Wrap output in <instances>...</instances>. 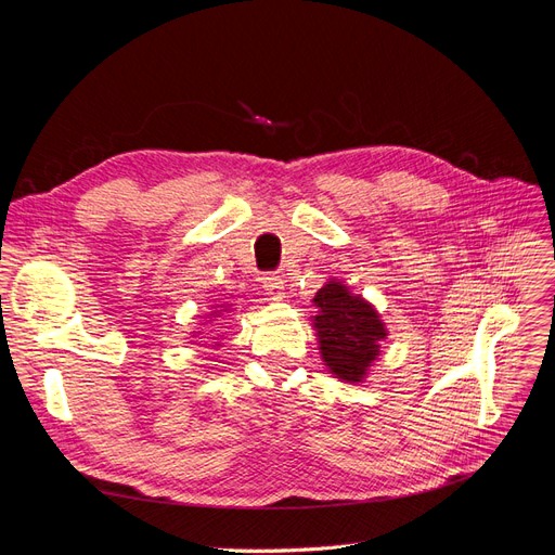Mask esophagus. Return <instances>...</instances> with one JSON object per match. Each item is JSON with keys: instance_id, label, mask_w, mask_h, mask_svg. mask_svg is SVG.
Wrapping results in <instances>:
<instances>
[{"instance_id": "esophagus-1", "label": "esophagus", "mask_w": 555, "mask_h": 555, "mask_svg": "<svg viewBox=\"0 0 555 555\" xmlns=\"http://www.w3.org/2000/svg\"><path fill=\"white\" fill-rule=\"evenodd\" d=\"M263 289H266L268 296L280 300V298H284V280L280 275H266L263 278Z\"/></svg>"}]
</instances>
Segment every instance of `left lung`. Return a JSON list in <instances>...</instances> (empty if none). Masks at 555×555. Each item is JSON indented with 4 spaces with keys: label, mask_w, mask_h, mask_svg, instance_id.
I'll list each match as a JSON object with an SVG mask.
<instances>
[{
    "label": "left lung",
    "mask_w": 555,
    "mask_h": 555,
    "mask_svg": "<svg viewBox=\"0 0 555 555\" xmlns=\"http://www.w3.org/2000/svg\"><path fill=\"white\" fill-rule=\"evenodd\" d=\"M312 304L317 308L312 326L324 365L343 382H363L379 357V343L389 335L379 312L335 278L314 294Z\"/></svg>",
    "instance_id": "obj_1"
}]
</instances>
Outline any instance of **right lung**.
<instances>
[{"instance_id":"right-lung-1","label":"right lung","mask_w":555,"mask_h":555,"mask_svg":"<svg viewBox=\"0 0 555 555\" xmlns=\"http://www.w3.org/2000/svg\"><path fill=\"white\" fill-rule=\"evenodd\" d=\"M222 312H229V306H217L210 314H208V319L212 322V319H217V317H222ZM194 333H198V331H194Z\"/></svg>"}]
</instances>
